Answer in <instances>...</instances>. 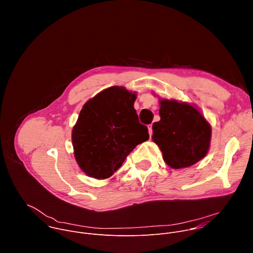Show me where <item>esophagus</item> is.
<instances>
[{"mask_svg": "<svg viewBox=\"0 0 253 253\" xmlns=\"http://www.w3.org/2000/svg\"><path fill=\"white\" fill-rule=\"evenodd\" d=\"M148 131H149V135H150V136H152V134H153V130H152V125H149V126H148Z\"/></svg>", "mask_w": 253, "mask_h": 253, "instance_id": "34e87169", "label": "esophagus"}]
</instances>
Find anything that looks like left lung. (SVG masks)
Returning <instances> with one entry per match:
<instances>
[{"instance_id": "obj_1", "label": "left lung", "mask_w": 253, "mask_h": 253, "mask_svg": "<svg viewBox=\"0 0 253 253\" xmlns=\"http://www.w3.org/2000/svg\"><path fill=\"white\" fill-rule=\"evenodd\" d=\"M160 121L153 124V141L172 168L189 167L208 149L211 127L194 107L175 100L160 101Z\"/></svg>"}]
</instances>
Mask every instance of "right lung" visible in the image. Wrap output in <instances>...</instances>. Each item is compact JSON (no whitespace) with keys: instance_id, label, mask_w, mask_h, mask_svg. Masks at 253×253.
<instances>
[{"instance_id":"right-lung-1","label":"right lung","mask_w":253,"mask_h":253,"mask_svg":"<svg viewBox=\"0 0 253 253\" xmlns=\"http://www.w3.org/2000/svg\"><path fill=\"white\" fill-rule=\"evenodd\" d=\"M136 95L110 87L89 100L72 132L75 158L81 169L97 179L110 177L138 144L149 139L147 126L134 109Z\"/></svg>"}]
</instances>
